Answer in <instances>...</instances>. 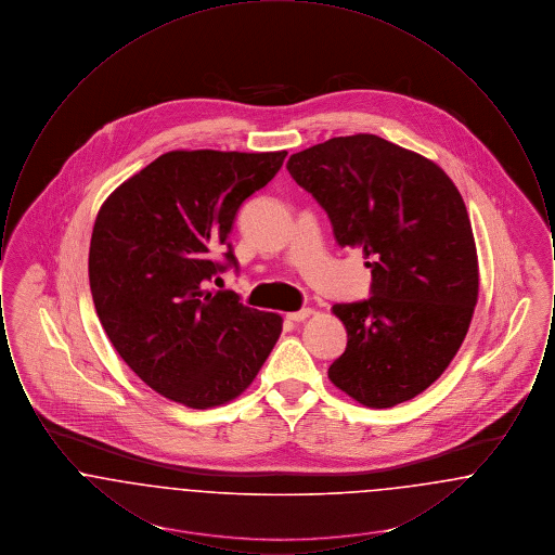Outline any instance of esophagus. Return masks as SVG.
I'll return each mask as SVG.
<instances>
[{
    "mask_svg": "<svg viewBox=\"0 0 555 555\" xmlns=\"http://www.w3.org/2000/svg\"><path fill=\"white\" fill-rule=\"evenodd\" d=\"M310 314H312V310H310V308H304V310H299V312H291V314H287V318H289L291 322H304Z\"/></svg>",
    "mask_w": 555,
    "mask_h": 555,
    "instance_id": "34e87169",
    "label": "esophagus"
}]
</instances>
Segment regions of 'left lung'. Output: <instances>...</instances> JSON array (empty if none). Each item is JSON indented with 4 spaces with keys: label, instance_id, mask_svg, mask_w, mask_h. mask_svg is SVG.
<instances>
[{
    "label": "left lung",
    "instance_id": "left-lung-1",
    "mask_svg": "<svg viewBox=\"0 0 555 555\" xmlns=\"http://www.w3.org/2000/svg\"><path fill=\"white\" fill-rule=\"evenodd\" d=\"M341 247L370 258V297L335 304L347 347L328 378L369 408L423 393L464 341L478 297L470 218L430 159L376 134L335 137L287 162Z\"/></svg>",
    "mask_w": 555,
    "mask_h": 555
}]
</instances>
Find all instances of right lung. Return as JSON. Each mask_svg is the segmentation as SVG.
Wrapping results in <instances>:
<instances>
[{
	"instance_id": "1",
	"label": "right lung",
	"mask_w": 555,
	"mask_h": 555,
	"mask_svg": "<svg viewBox=\"0 0 555 555\" xmlns=\"http://www.w3.org/2000/svg\"><path fill=\"white\" fill-rule=\"evenodd\" d=\"M285 156L168 152L98 214L89 247L98 317L120 358L159 396L195 410L227 403L251 385L279 341V314L243 306L235 291L206 287L218 272L237 270L229 243L235 214Z\"/></svg>"
}]
</instances>
